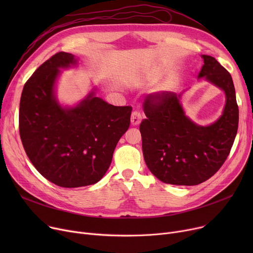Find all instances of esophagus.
Wrapping results in <instances>:
<instances>
[{
	"label": "esophagus",
	"instance_id": "obj_1",
	"mask_svg": "<svg viewBox=\"0 0 253 253\" xmlns=\"http://www.w3.org/2000/svg\"><path fill=\"white\" fill-rule=\"evenodd\" d=\"M141 122V114L139 112H133L131 115V124L137 126Z\"/></svg>",
	"mask_w": 253,
	"mask_h": 253
}]
</instances>
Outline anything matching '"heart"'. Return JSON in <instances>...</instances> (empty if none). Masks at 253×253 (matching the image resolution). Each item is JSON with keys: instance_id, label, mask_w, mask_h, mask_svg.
<instances>
[{"instance_id": "1", "label": "heart", "mask_w": 253, "mask_h": 253, "mask_svg": "<svg viewBox=\"0 0 253 253\" xmlns=\"http://www.w3.org/2000/svg\"><path fill=\"white\" fill-rule=\"evenodd\" d=\"M177 79H178V78H177L176 75L171 76V77L167 80V81L165 82V84H164L162 90H163L164 92H170V91L173 90V89L175 88V86H176Z\"/></svg>"}]
</instances>
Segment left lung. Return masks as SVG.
<instances>
[{
    "mask_svg": "<svg viewBox=\"0 0 253 253\" xmlns=\"http://www.w3.org/2000/svg\"><path fill=\"white\" fill-rule=\"evenodd\" d=\"M198 78L221 89L225 94L222 115L214 123L200 126L185 116L181 94L160 92L143 102L147 119L139 126L145 164L161 181L196 185L214 175L227 160L239 123L236 92L230 73L212 56L202 55Z\"/></svg>",
    "mask_w": 253,
    "mask_h": 253,
    "instance_id": "1",
    "label": "left lung"
}]
</instances>
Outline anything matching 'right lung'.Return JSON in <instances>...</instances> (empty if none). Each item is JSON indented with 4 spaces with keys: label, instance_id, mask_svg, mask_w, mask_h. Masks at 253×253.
Listing matches in <instances>:
<instances>
[{
    "label": "right lung",
    "instance_id": "add662e5",
    "mask_svg": "<svg viewBox=\"0 0 253 253\" xmlns=\"http://www.w3.org/2000/svg\"><path fill=\"white\" fill-rule=\"evenodd\" d=\"M58 52L40 65L24 84L19 133L32 164L62 188L94 184L108 171L119 139L130 125L131 106H115L95 96V89L76 106H62L55 95L59 69L77 64Z\"/></svg>",
    "mask_w": 253,
    "mask_h": 253
}]
</instances>
